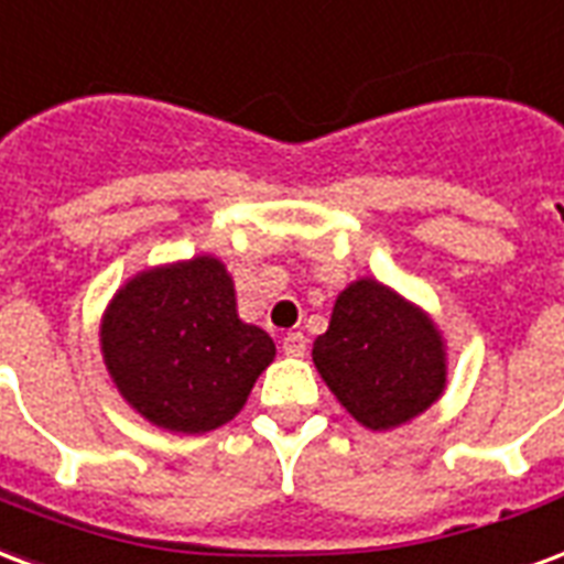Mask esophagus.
I'll use <instances>...</instances> for the list:
<instances>
[{
    "label": "esophagus",
    "instance_id": "34e87169",
    "mask_svg": "<svg viewBox=\"0 0 564 564\" xmlns=\"http://www.w3.org/2000/svg\"><path fill=\"white\" fill-rule=\"evenodd\" d=\"M283 352L290 358H302L307 352V337L302 332H290V335L283 337Z\"/></svg>",
    "mask_w": 564,
    "mask_h": 564
}]
</instances>
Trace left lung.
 I'll list each match as a JSON object with an SVG mask.
<instances>
[{
	"mask_svg": "<svg viewBox=\"0 0 564 564\" xmlns=\"http://www.w3.org/2000/svg\"><path fill=\"white\" fill-rule=\"evenodd\" d=\"M314 365L370 431L415 419L445 388L436 325L377 281H356L337 295L328 332L314 340Z\"/></svg>",
	"mask_w": 564,
	"mask_h": 564,
	"instance_id": "1",
	"label": "left lung"
}]
</instances>
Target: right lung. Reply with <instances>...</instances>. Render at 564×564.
Listing matches in <instances>:
<instances>
[{
  "mask_svg": "<svg viewBox=\"0 0 564 564\" xmlns=\"http://www.w3.org/2000/svg\"><path fill=\"white\" fill-rule=\"evenodd\" d=\"M101 349L122 398L176 433L227 424L274 358V340L236 314V290L215 257L124 283L104 316Z\"/></svg>",
  "mask_w": 564,
  "mask_h": 564,
  "instance_id": "add662e5",
  "label": "right lung"
}]
</instances>
